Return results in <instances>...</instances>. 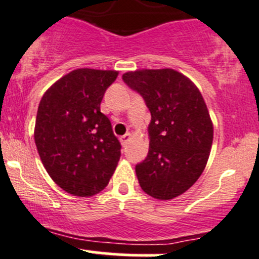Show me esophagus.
<instances>
[{
    "label": "esophagus",
    "instance_id": "obj_1",
    "mask_svg": "<svg viewBox=\"0 0 259 259\" xmlns=\"http://www.w3.org/2000/svg\"><path fill=\"white\" fill-rule=\"evenodd\" d=\"M121 141H122V143H123V145L128 143L130 141H131V133H126V135H124V136H122Z\"/></svg>",
    "mask_w": 259,
    "mask_h": 259
}]
</instances>
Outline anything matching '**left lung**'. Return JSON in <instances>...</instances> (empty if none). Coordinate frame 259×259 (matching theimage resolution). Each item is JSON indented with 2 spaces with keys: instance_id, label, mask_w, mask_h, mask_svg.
<instances>
[{
  "instance_id": "1",
  "label": "left lung",
  "mask_w": 259,
  "mask_h": 259,
  "mask_svg": "<svg viewBox=\"0 0 259 259\" xmlns=\"http://www.w3.org/2000/svg\"><path fill=\"white\" fill-rule=\"evenodd\" d=\"M151 112L150 148L136 166L141 189L171 200L198 181L213 145L214 127L198 87L174 69H138L123 74Z\"/></svg>"
}]
</instances>
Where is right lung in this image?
<instances>
[{
  "label": "right lung",
  "instance_id": "add662e5",
  "mask_svg": "<svg viewBox=\"0 0 259 259\" xmlns=\"http://www.w3.org/2000/svg\"><path fill=\"white\" fill-rule=\"evenodd\" d=\"M117 70L75 69L44 93L34 138L49 176L64 191L93 196L111 180L121 145L109 119L101 112L107 88Z\"/></svg>",
  "mask_w": 259,
  "mask_h": 259
}]
</instances>
